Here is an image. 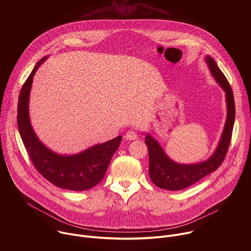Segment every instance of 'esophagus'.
Segmentation results:
<instances>
[{"instance_id": "34e87169", "label": "esophagus", "mask_w": 251, "mask_h": 251, "mask_svg": "<svg viewBox=\"0 0 251 251\" xmlns=\"http://www.w3.org/2000/svg\"><path fill=\"white\" fill-rule=\"evenodd\" d=\"M125 139L126 140H130V141L137 140L138 139V135H137V133L135 131H128L126 133V135H125Z\"/></svg>"}]
</instances>
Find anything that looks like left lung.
I'll use <instances>...</instances> for the list:
<instances>
[{"label":"left lung","mask_w":251,"mask_h":251,"mask_svg":"<svg viewBox=\"0 0 251 251\" xmlns=\"http://www.w3.org/2000/svg\"><path fill=\"white\" fill-rule=\"evenodd\" d=\"M205 63L212 77L226 93V119L219 144L210 155L202 162L181 164L172 160L164 151L160 143L149 133H145V143L149 151V175L157 187L168 191L184 190L202 177L216 171L224 162L228 150L235 119V105L231 87L214 59L205 55Z\"/></svg>","instance_id":"1"}]
</instances>
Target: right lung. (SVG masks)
Returning a JSON list of instances; mask_svg holds the SVG:
<instances>
[{
  "mask_svg": "<svg viewBox=\"0 0 251 251\" xmlns=\"http://www.w3.org/2000/svg\"><path fill=\"white\" fill-rule=\"evenodd\" d=\"M43 57L23 85L18 103V127L24 145L41 175L57 188L82 192L99 184L120 146L122 136L93 145L79 153L64 155L49 147L35 134L29 119V94L33 76L48 59Z\"/></svg>",
  "mask_w": 251,
  "mask_h": 251,
  "instance_id": "add662e5",
  "label": "right lung"
}]
</instances>
